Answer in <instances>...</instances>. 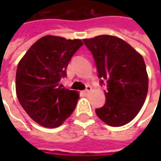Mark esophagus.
I'll use <instances>...</instances> for the list:
<instances>
[{"mask_svg": "<svg viewBox=\"0 0 161 161\" xmlns=\"http://www.w3.org/2000/svg\"><path fill=\"white\" fill-rule=\"evenodd\" d=\"M91 87L89 85L86 86V89L84 91H83V93L85 94V95H88V93H89V92L91 91Z\"/></svg>", "mask_w": 161, "mask_h": 161, "instance_id": "obj_1", "label": "esophagus"}]
</instances>
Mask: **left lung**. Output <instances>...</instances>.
I'll return each mask as SVG.
<instances>
[{
    "instance_id": "obj_1",
    "label": "left lung",
    "mask_w": 161,
    "mask_h": 161,
    "mask_svg": "<svg viewBox=\"0 0 161 161\" xmlns=\"http://www.w3.org/2000/svg\"><path fill=\"white\" fill-rule=\"evenodd\" d=\"M93 55L100 84L106 83L104 105L96 108L101 120L113 127L130 123L145 103L148 75L142 56L122 39L109 35L83 39Z\"/></svg>"
}]
</instances>
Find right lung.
Returning <instances> with one entry per match:
<instances>
[{
	"mask_svg": "<svg viewBox=\"0 0 161 161\" xmlns=\"http://www.w3.org/2000/svg\"><path fill=\"white\" fill-rule=\"evenodd\" d=\"M79 39L45 36L35 42L19 62L16 96L21 107L42 126L56 128L75 109L78 92L63 88L71 58L83 46Z\"/></svg>",
	"mask_w": 161,
	"mask_h": 161,
	"instance_id": "right-lung-1",
	"label": "right lung"
}]
</instances>
